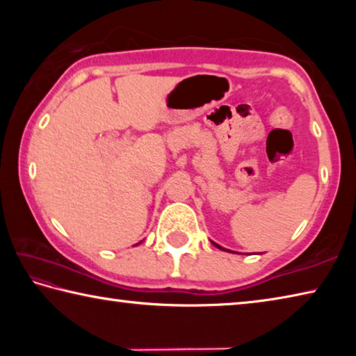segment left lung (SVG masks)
Returning <instances> with one entry per match:
<instances>
[{
  "instance_id": "obj_1",
  "label": "left lung",
  "mask_w": 356,
  "mask_h": 356,
  "mask_svg": "<svg viewBox=\"0 0 356 356\" xmlns=\"http://www.w3.org/2000/svg\"><path fill=\"white\" fill-rule=\"evenodd\" d=\"M215 246H216V248H218V250H222V251H229V252H234V251H231V250H226V248H222V246H220L218 243H215V242H212ZM236 254H237V252H236Z\"/></svg>"
}]
</instances>
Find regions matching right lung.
Wrapping results in <instances>:
<instances>
[{"mask_svg": "<svg viewBox=\"0 0 356 356\" xmlns=\"http://www.w3.org/2000/svg\"><path fill=\"white\" fill-rule=\"evenodd\" d=\"M140 243H141V242H140ZM140 243H136V245H140Z\"/></svg>", "mask_w": 356, "mask_h": 356, "instance_id": "obj_1", "label": "right lung"}]
</instances>
